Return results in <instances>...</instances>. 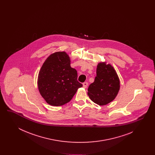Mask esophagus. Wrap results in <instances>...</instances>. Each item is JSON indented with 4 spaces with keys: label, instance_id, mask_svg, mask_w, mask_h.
<instances>
[{
    "label": "esophagus",
    "instance_id": "obj_1",
    "mask_svg": "<svg viewBox=\"0 0 155 155\" xmlns=\"http://www.w3.org/2000/svg\"><path fill=\"white\" fill-rule=\"evenodd\" d=\"M88 82H84V83H83V84H82V85H83V87H84V88H87V86H88Z\"/></svg>",
    "mask_w": 155,
    "mask_h": 155
}]
</instances>
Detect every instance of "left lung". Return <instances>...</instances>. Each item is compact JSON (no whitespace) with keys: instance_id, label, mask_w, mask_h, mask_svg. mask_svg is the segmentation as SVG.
I'll use <instances>...</instances> for the list:
<instances>
[{"instance_id":"left-lung-1","label":"left lung","mask_w":155,"mask_h":155,"mask_svg":"<svg viewBox=\"0 0 155 155\" xmlns=\"http://www.w3.org/2000/svg\"><path fill=\"white\" fill-rule=\"evenodd\" d=\"M120 87V80L113 67L106 62H100L95 81L89 86L88 95L94 103L106 105L116 98Z\"/></svg>"}]
</instances>
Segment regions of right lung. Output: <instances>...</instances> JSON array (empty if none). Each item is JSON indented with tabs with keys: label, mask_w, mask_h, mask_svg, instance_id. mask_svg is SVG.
I'll list each match as a JSON object with an SVG mask.
<instances>
[{
	"label": "right lung",
	"mask_w": 155,
	"mask_h": 155,
	"mask_svg": "<svg viewBox=\"0 0 155 155\" xmlns=\"http://www.w3.org/2000/svg\"><path fill=\"white\" fill-rule=\"evenodd\" d=\"M65 52L51 54L41 67L38 77L40 94L49 104L62 106L69 102L82 84L77 81V71L70 66Z\"/></svg>",
	"instance_id": "obj_1"
}]
</instances>
